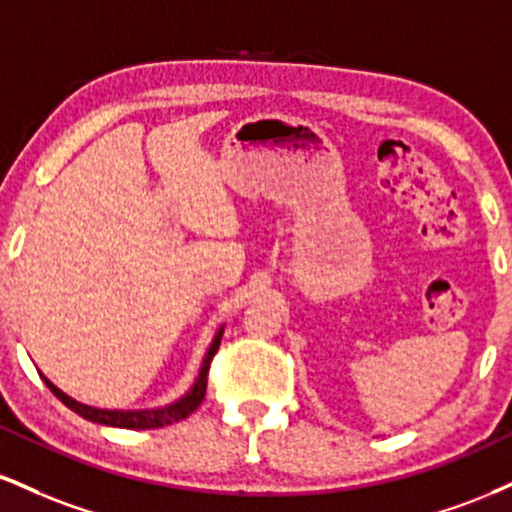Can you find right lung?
Wrapping results in <instances>:
<instances>
[{"instance_id":"1","label":"right lung","mask_w":512,"mask_h":512,"mask_svg":"<svg viewBox=\"0 0 512 512\" xmlns=\"http://www.w3.org/2000/svg\"><path fill=\"white\" fill-rule=\"evenodd\" d=\"M223 337V325L216 330L214 339H211L207 354L202 358V366H199V373L192 383L190 390L185 395L175 399V402L163 404V407H154V409H101V407H91V404L76 402L74 397H69L67 392H62L60 387L52 385L43 373L40 378L45 380V385L50 387L52 395L60 399L62 404H67L69 409L76 411L79 416H84L86 421H93V424H103V426H117V428H137V431H144V428H161V426H170L175 421H182L185 416H190L199 404H202L204 395H207V373H209V363L211 356L219 351Z\"/></svg>"}]
</instances>
